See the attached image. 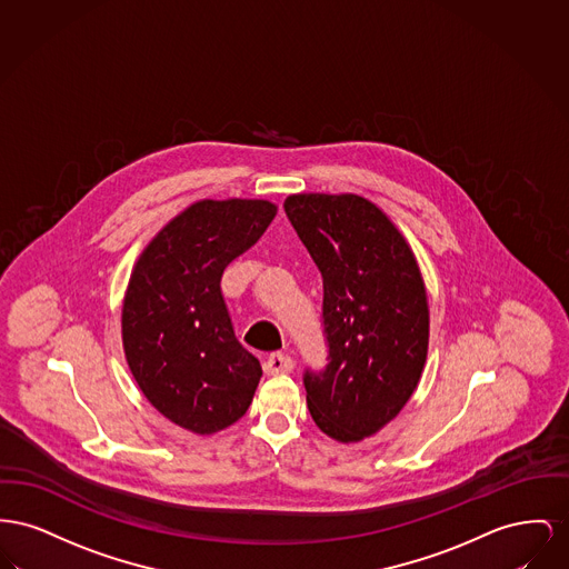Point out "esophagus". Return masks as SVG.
<instances>
[{
  "mask_svg": "<svg viewBox=\"0 0 569 569\" xmlns=\"http://www.w3.org/2000/svg\"><path fill=\"white\" fill-rule=\"evenodd\" d=\"M263 370L268 375H284V372H291L293 370V359L284 353H271L270 358L266 359L263 363Z\"/></svg>",
  "mask_w": 569,
  "mask_h": 569,
  "instance_id": "obj_1",
  "label": "esophagus"
}]
</instances>
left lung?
<instances>
[{
  "label": "left lung",
  "mask_w": 569,
  "mask_h": 569,
  "mask_svg": "<svg viewBox=\"0 0 569 569\" xmlns=\"http://www.w3.org/2000/svg\"><path fill=\"white\" fill-rule=\"evenodd\" d=\"M284 211L323 276L328 368L306 372L315 423L359 443L418 389L430 310L416 252L386 211L359 194H289Z\"/></svg>",
  "instance_id": "obj_1"
}]
</instances>
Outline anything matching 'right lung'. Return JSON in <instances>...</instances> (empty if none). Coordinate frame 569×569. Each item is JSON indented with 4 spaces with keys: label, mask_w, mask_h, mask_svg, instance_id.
<instances>
[{
    "label": "right lung",
    "mask_w": 569,
    "mask_h": 569,
    "mask_svg": "<svg viewBox=\"0 0 569 569\" xmlns=\"http://www.w3.org/2000/svg\"><path fill=\"white\" fill-rule=\"evenodd\" d=\"M276 211L266 199H201L151 238L130 273L121 306L128 368L151 407L194 435L236 423L263 375L233 333L220 278Z\"/></svg>",
    "instance_id": "1"
}]
</instances>
